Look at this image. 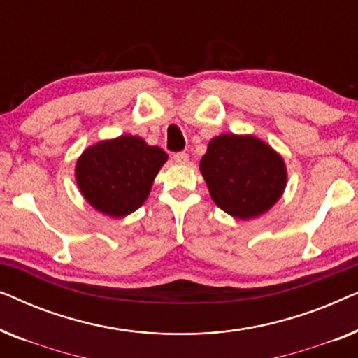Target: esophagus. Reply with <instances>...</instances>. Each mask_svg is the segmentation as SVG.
Returning a JSON list of instances; mask_svg holds the SVG:
<instances>
[{
    "label": "esophagus",
    "instance_id": "34e87169",
    "mask_svg": "<svg viewBox=\"0 0 358 358\" xmlns=\"http://www.w3.org/2000/svg\"><path fill=\"white\" fill-rule=\"evenodd\" d=\"M173 158H174L176 163H179V164H187L189 163V155L184 153V151H178V153H174Z\"/></svg>",
    "mask_w": 358,
    "mask_h": 358
}]
</instances>
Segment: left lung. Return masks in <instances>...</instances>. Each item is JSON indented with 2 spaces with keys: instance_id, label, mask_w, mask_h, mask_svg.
I'll return each instance as SVG.
<instances>
[{
  "instance_id": "obj_1",
  "label": "left lung",
  "mask_w": 358,
  "mask_h": 358,
  "mask_svg": "<svg viewBox=\"0 0 358 358\" xmlns=\"http://www.w3.org/2000/svg\"><path fill=\"white\" fill-rule=\"evenodd\" d=\"M200 171L213 202L241 220L267 212L287 184L283 159L256 136L213 138L200 161Z\"/></svg>"
}]
</instances>
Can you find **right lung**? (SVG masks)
Masks as SVG:
<instances>
[{
    "mask_svg": "<svg viewBox=\"0 0 358 358\" xmlns=\"http://www.w3.org/2000/svg\"><path fill=\"white\" fill-rule=\"evenodd\" d=\"M168 155L138 136L124 135L87 148L76 164V182L92 207L114 218L140 208Z\"/></svg>",
    "mask_w": 358,
    "mask_h": 358,
    "instance_id": "1",
    "label": "right lung"
}]
</instances>
